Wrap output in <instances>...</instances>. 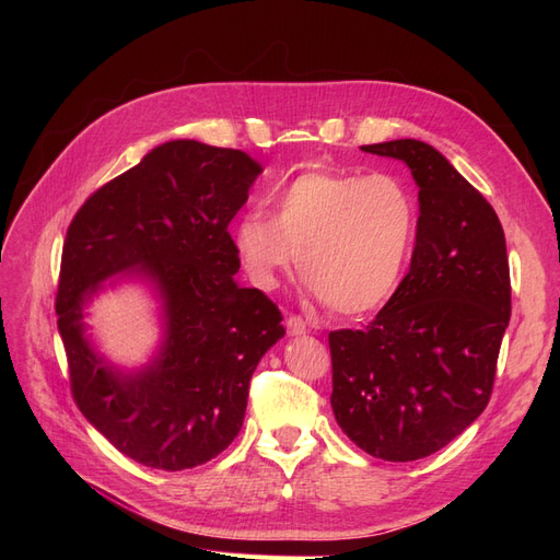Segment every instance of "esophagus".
Instances as JSON below:
<instances>
[{"label":"esophagus","instance_id":"obj_1","mask_svg":"<svg viewBox=\"0 0 560 560\" xmlns=\"http://www.w3.org/2000/svg\"><path fill=\"white\" fill-rule=\"evenodd\" d=\"M287 331H290V336H303L308 331L306 319L299 317V315H292L290 319H287Z\"/></svg>","mask_w":560,"mask_h":560}]
</instances>
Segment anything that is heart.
Listing matches in <instances>:
<instances>
[{"mask_svg": "<svg viewBox=\"0 0 560 560\" xmlns=\"http://www.w3.org/2000/svg\"><path fill=\"white\" fill-rule=\"evenodd\" d=\"M276 217L249 210L233 249L259 290H276L303 261L311 294L338 313L362 315L397 292L409 268L418 206L393 175L306 171L273 194Z\"/></svg>", "mask_w": 560, "mask_h": 560, "instance_id": "1", "label": "heart"}]
</instances>
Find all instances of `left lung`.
<instances>
[{"label": "left lung", "instance_id": "obj_1", "mask_svg": "<svg viewBox=\"0 0 560 560\" xmlns=\"http://www.w3.org/2000/svg\"><path fill=\"white\" fill-rule=\"evenodd\" d=\"M418 184L409 273L364 331L329 334L331 409L369 455L411 463L444 448L493 393L512 315L504 231L490 202L420 140L362 147Z\"/></svg>", "mask_w": 560, "mask_h": 560}]
</instances>
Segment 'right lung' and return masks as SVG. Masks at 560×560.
Returning <instances> with one entry per match:
<instances>
[{
	"label": "right lung",
	"mask_w": 560,
	"mask_h": 560,
	"mask_svg": "<svg viewBox=\"0 0 560 560\" xmlns=\"http://www.w3.org/2000/svg\"><path fill=\"white\" fill-rule=\"evenodd\" d=\"M259 175L245 151L171 140L97 189L67 229L56 313L72 395L144 467L191 469L222 453L243 428L254 369L284 336L276 303L233 278L229 224ZM124 275L162 303V346L140 370L97 353L82 322Z\"/></svg>",
	"instance_id": "right-lung-1"
}]
</instances>
